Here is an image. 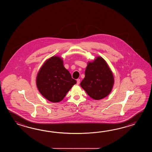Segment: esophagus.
I'll return each mask as SVG.
<instances>
[{
	"label": "esophagus",
	"mask_w": 152,
	"mask_h": 152,
	"mask_svg": "<svg viewBox=\"0 0 152 152\" xmlns=\"http://www.w3.org/2000/svg\"><path fill=\"white\" fill-rule=\"evenodd\" d=\"M77 85H79V84H80V79H77Z\"/></svg>",
	"instance_id": "34e87169"
}]
</instances>
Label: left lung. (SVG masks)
Returning a JSON list of instances; mask_svg holds the SVG:
<instances>
[{
  "instance_id": "obj_1",
  "label": "left lung",
  "mask_w": 152,
  "mask_h": 152,
  "mask_svg": "<svg viewBox=\"0 0 152 152\" xmlns=\"http://www.w3.org/2000/svg\"><path fill=\"white\" fill-rule=\"evenodd\" d=\"M85 77L80 83L81 87L95 100H100L108 96L113 88L114 77L107 62L101 56L93 61L88 62Z\"/></svg>"
}]
</instances>
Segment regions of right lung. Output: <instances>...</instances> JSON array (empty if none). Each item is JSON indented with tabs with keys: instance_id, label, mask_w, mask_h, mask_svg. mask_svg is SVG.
<instances>
[{
	"instance_id": "1",
	"label": "right lung",
	"mask_w": 152,
	"mask_h": 152,
	"mask_svg": "<svg viewBox=\"0 0 152 152\" xmlns=\"http://www.w3.org/2000/svg\"><path fill=\"white\" fill-rule=\"evenodd\" d=\"M36 83L43 97L51 102L58 103L65 98L77 81L65 68L62 58L53 56L48 58L39 69Z\"/></svg>"
}]
</instances>
